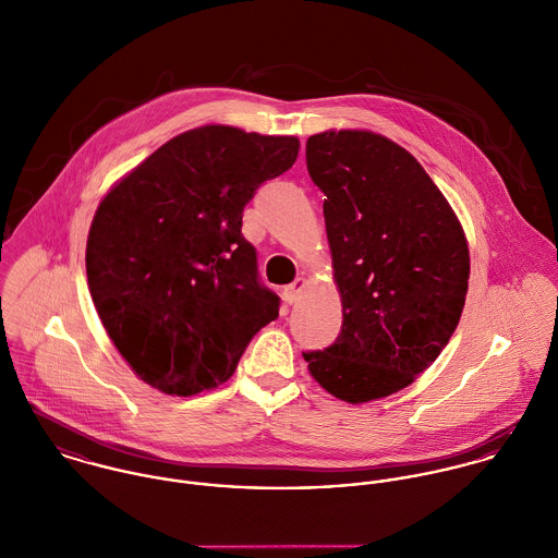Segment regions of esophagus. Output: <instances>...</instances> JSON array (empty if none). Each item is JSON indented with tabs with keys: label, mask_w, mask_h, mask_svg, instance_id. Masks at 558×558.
Listing matches in <instances>:
<instances>
[{
	"label": "esophagus",
	"mask_w": 558,
	"mask_h": 558,
	"mask_svg": "<svg viewBox=\"0 0 558 558\" xmlns=\"http://www.w3.org/2000/svg\"><path fill=\"white\" fill-rule=\"evenodd\" d=\"M303 288H305V279H301V277H299L294 283L286 286V288H283V299H286V303L292 305V303L299 299V294H301Z\"/></svg>",
	"instance_id": "34e87169"
}]
</instances>
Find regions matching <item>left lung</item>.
<instances>
[{
  "label": "left lung",
  "mask_w": 558,
  "mask_h": 558,
  "mask_svg": "<svg viewBox=\"0 0 558 558\" xmlns=\"http://www.w3.org/2000/svg\"><path fill=\"white\" fill-rule=\"evenodd\" d=\"M343 324L303 352L335 398L363 403L405 389L449 343L469 290L464 230L421 162L369 131L307 140Z\"/></svg>",
  "instance_id": "1"
}]
</instances>
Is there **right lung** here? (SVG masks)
Listing matches in <instances>:
<instances>
[{"mask_svg":"<svg viewBox=\"0 0 558 558\" xmlns=\"http://www.w3.org/2000/svg\"><path fill=\"white\" fill-rule=\"evenodd\" d=\"M296 157V137L210 124L162 144L100 202L85 248L89 294L150 387L178 398L215 389L279 316L242 210Z\"/></svg>","mask_w":558,"mask_h":558,"instance_id":"obj_1","label":"right lung"}]
</instances>
